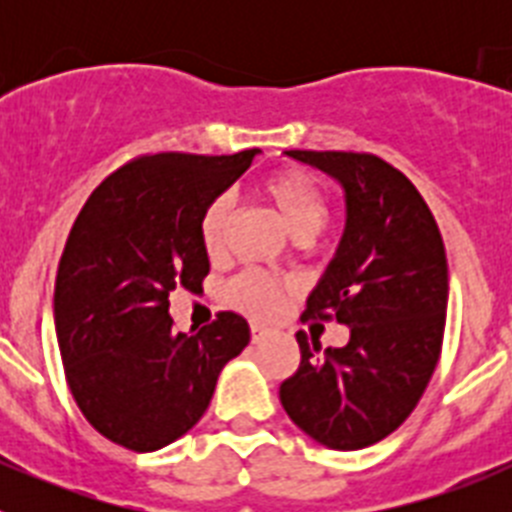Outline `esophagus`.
<instances>
[{
    "mask_svg": "<svg viewBox=\"0 0 512 512\" xmlns=\"http://www.w3.org/2000/svg\"><path fill=\"white\" fill-rule=\"evenodd\" d=\"M266 336H269V330L261 328V325H251V341L253 343H261Z\"/></svg>",
    "mask_w": 512,
    "mask_h": 512,
    "instance_id": "34e87169",
    "label": "esophagus"
}]
</instances>
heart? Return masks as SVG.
<instances>
[{
    "label": "heart",
    "mask_w": 512,
    "mask_h": 512,
    "mask_svg": "<svg viewBox=\"0 0 512 512\" xmlns=\"http://www.w3.org/2000/svg\"><path fill=\"white\" fill-rule=\"evenodd\" d=\"M259 194L277 212L287 233L297 243H310L325 228L330 215L328 197L318 182L295 169L274 171L261 182ZM230 225L228 197H215L207 202L200 215V243L210 259H220L225 253V238ZM225 300L235 310L246 312L256 320H269L282 310L284 284L261 271H243L225 289Z\"/></svg>",
    "instance_id": "1"
}]
</instances>
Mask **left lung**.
Returning <instances> with one entry per match:
<instances>
[{
    "instance_id": "left-lung-1",
    "label": "left lung",
    "mask_w": 512,
    "mask_h": 512,
    "mask_svg": "<svg viewBox=\"0 0 512 512\" xmlns=\"http://www.w3.org/2000/svg\"><path fill=\"white\" fill-rule=\"evenodd\" d=\"M287 156L336 179L346 194L341 243L305 315L336 318L351 338L320 351L300 330V366L282 382L279 400L297 428L328 449H366L405 423L441 356L449 305L441 230L408 176L379 156Z\"/></svg>"
}]
</instances>
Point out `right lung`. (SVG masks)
<instances>
[{"instance_id":"obj_1","label":"right lung","mask_w":512,"mask_h":512,"mask_svg":"<svg viewBox=\"0 0 512 512\" xmlns=\"http://www.w3.org/2000/svg\"><path fill=\"white\" fill-rule=\"evenodd\" d=\"M256 153L133 158L76 217L53 295L58 348L79 410L117 446L146 454L182 438L251 341L235 312H217L194 336L176 333L169 295L200 289L210 274L200 215Z\"/></svg>"}]
</instances>
